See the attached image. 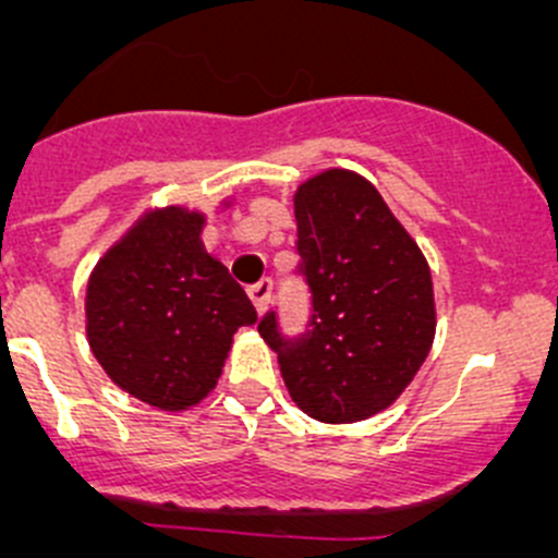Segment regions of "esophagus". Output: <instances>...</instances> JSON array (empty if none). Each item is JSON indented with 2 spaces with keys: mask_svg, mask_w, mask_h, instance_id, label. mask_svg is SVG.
<instances>
[{
  "mask_svg": "<svg viewBox=\"0 0 558 558\" xmlns=\"http://www.w3.org/2000/svg\"><path fill=\"white\" fill-rule=\"evenodd\" d=\"M247 296H251V302H253V307H256V313L262 315L264 311H267L269 296H272V280H269V278L258 280L256 286H251V289H247Z\"/></svg>",
  "mask_w": 558,
  "mask_h": 558,
  "instance_id": "34e87169",
  "label": "esophagus"
}]
</instances>
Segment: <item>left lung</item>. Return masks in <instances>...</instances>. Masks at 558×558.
<instances>
[{
    "label": "left lung",
    "mask_w": 558,
    "mask_h": 558,
    "mask_svg": "<svg viewBox=\"0 0 558 558\" xmlns=\"http://www.w3.org/2000/svg\"><path fill=\"white\" fill-rule=\"evenodd\" d=\"M300 275L311 320L286 337L278 313L258 335L278 353L291 399L324 424L386 410L415 378L435 340V294L424 253L369 180L326 170L294 194Z\"/></svg>",
    "instance_id": "1"
}]
</instances>
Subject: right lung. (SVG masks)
<instances>
[{
	"mask_svg": "<svg viewBox=\"0 0 558 558\" xmlns=\"http://www.w3.org/2000/svg\"><path fill=\"white\" fill-rule=\"evenodd\" d=\"M205 216L165 207L140 218L88 278L86 335L112 384L159 410H185L221 378L256 311L202 247Z\"/></svg>",
	"mask_w": 558,
	"mask_h": 558,
	"instance_id": "1",
	"label": "right lung"
}]
</instances>
